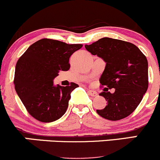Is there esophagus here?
<instances>
[{
	"mask_svg": "<svg viewBox=\"0 0 160 160\" xmlns=\"http://www.w3.org/2000/svg\"><path fill=\"white\" fill-rule=\"evenodd\" d=\"M87 91H88V94L92 96H96L98 95V93L96 92V91H94V90H91L89 89V88H87Z\"/></svg>",
	"mask_w": 160,
	"mask_h": 160,
	"instance_id": "obj_1",
	"label": "esophagus"
}]
</instances>
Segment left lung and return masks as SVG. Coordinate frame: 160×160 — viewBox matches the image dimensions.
Here are the masks:
<instances>
[{
    "instance_id": "obj_1",
    "label": "left lung",
    "mask_w": 160,
    "mask_h": 160,
    "mask_svg": "<svg viewBox=\"0 0 160 160\" xmlns=\"http://www.w3.org/2000/svg\"><path fill=\"white\" fill-rule=\"evenodd\" d=\"M85 47L107 63L99 78L104 87L99 96L105 98L107 105L96 112L110 121L127 118L137 108L148 89L146 57L132 42L108 37ZM111 88H115L113 93L108 92Z\"/></svg>"
}]
</instances>
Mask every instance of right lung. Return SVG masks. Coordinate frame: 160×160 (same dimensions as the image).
<instances>
[{"instance_id": "add662e5", "label": "right lung", "mask_w": 160, "mask_h": 160, "mask_svg": "<svg viewBox=\"0 0 160 160\" xmlns=\"http://www.w3.org/2000/svg\"><path fill=\"white\" fill-rule=\"evenodd\" d=\"M82 44L42 39L32 44L17 61L14 85L28 113L37 121L53 122L65 113L72 90L78 85H53L60 71L70 68L69 58Z\"/></svg>"}]
</instances>
